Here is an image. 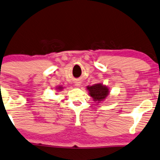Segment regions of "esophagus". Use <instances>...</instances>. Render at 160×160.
<instances>
[{"label": "esophagus", "instance_id": "34e87169", "mask_svg": "<svg viewBox=\"0 0 160 160\" xmlns=\"http://www.w3.org/2000/svg\"><path fill=\"white\" fill-rule=\"evenodd\" d=\"M76 86H79V85H80V82H76Z\"/></svg>", "mask_w": 160, "mask_h": 160}]
</instances>
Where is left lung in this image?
<instances>
[{
  "mask_svg": "<svg viewBox=\"0 0 160 160\" xmlns=\"http://www.w3.org/2000/svg\"><path fill=\"white\" fill-rule=\"evenodd\" d=\"M88 90L90 92L89 94L93 100L98 102L104 100L109 94V89L106 86H103L102 84H96L90 87L88 86Z\"/></svg>",
  "mask_w": 160,
  "mask_h": 160,
  "instance_id": "1",
  "label": "left lung"
}]
</instances>
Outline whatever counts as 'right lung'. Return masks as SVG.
Here are the masks:
<instances>
[{
    "mask_svg": "<svg viewBox=\"0 0 160 160\" xmlns=\"http://www.w3.org/2000/svg\"><path fill=\"white\" fill-rule=\"evenodd\" d=\"M62 87H59V88H58V89H59H59H62Z\"/></svg>",
    "mask_w": 160,
    "mask_h": 160,
    "instance_id": "1",
    "label": "right lung"
}]
</instances>
